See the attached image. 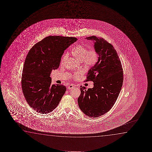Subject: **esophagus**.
<instances>
[{"instance_id": "34e87169", "label": "esophagus", "mask_w": 152, "mask_h": 152, "mask_svg": "<svg viewBox=\"0 0 152 152\" xmlns=\"http://www.w3.org/2000/svg\"><path fill=\"white\" fill-rule=\"evenodd\" d=\"M75 86L74 85H73V84H71V85H69L68 86V87H67V88H68V89L70 90L72 89V88H73L75 87Z\"/></svg>"}]
</instances>
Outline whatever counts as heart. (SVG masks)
<instances>
[{"label":"heart","instance_id":"obj_1","mask_svg":"<svg viewBox=\"0 0 152 152\" xmlns=\"http://www.w3.org/2000/svg\"><path fill=\"white\" fill-rule=\"evenodd\" d=\"M73 56L78 60L83 61V63L87 66H92L96 64L98 59V53L94 49L88 50L86 46L83 45H77L72 50ZM67 54H64L61 59V63H63L67 58ZM82 74L81 71H78L74 74L73 77L77 78Z\"/></svg>","mask_w":152,"mask_h":152}]
</instances>
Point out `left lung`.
Returning a JSON list of instances; mask_svg holds the SVG:
<instances>
[{
  "label": "left lung",
  "instance_id": "1",
  "mask_svg": "<svg viewBox=\"0 0 152 152\" xmlns=\"http://www.w3.org/2000/svg\"><path fill=\"white\" fill-rule=\"evenodd\" d=\"M94 42L98 60L88 71L86 81L94 82V87L80 86L78 103L81 111L90 117H98L110 110L123 86V68L116 51L111 44L95 36L86 38Z\"/></svg>",
  "mask_w": 152,
  "mask_h": 152
}]
</instances>
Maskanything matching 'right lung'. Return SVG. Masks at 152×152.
Masks as SVG:
<instances>
[{
  "label": "right lung",
  "instance_id": "right-lung-1",
  "mask_svg": "<svg viewBox=\"0 0 152 152\" xmlns=\"http://www.w3.org/2000/svg\"><path fill=\"white\" fill-rule=\"evenodd\" d=\"M77 40L75 37L49 36L29 50L23 66L21 85L27 103L37 112H51L64 94L66 87L51 85L50 74L60 66L64 50Z\"/></svg>",
  "mask_w": 152,
  "mask_h": 152
}]
</instances>
